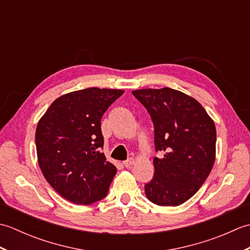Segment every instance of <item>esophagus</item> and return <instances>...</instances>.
I'll return each instance as SVG.
<instances>
[{"label": "esophagus", "mask_w": 250, "mask_h": 250, "mask_svg": "<svg viewBox=\"0 0 250 250\" xmlns=\"http://www.w3.org/2000/svg\"><path fill=\"white\" fill-rule=\"evenodd\" d=\"M134 162H135V160H134L133 158H129L128 160L124 162V166H125V167H131L134 164Z\"/></svg>", "instance_id": "34e87169"}]
</instances>
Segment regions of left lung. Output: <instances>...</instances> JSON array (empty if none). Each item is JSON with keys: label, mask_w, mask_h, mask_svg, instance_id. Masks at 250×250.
<instances>
[{"label": "left lung", "mask_w": 250, "mask_h": 250, "mask_svg": "<svg viewBox=\"0 0 250 250\" xmlns=\"http://www.w3.org/2000/svg\"><path fill=\"white\" fill-rule=\"evenodd\" d=\"M155 125V173L145 185L147 199L160 206H178L194 195L214 167L216 126L203 106L171 88L132 91Z\"/></svg>", "instance_id": "1"}]
</instances>
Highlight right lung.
I'll return each mask as SVG.
<instances>
[{"mask_svg":"<svg viewBox=\"0 0 250 250\" xmlns=\"http://www.w3.org/2000/svg\"><path fill=\"white\" fill-rule=\"evenodd\" d=\"M125 91L87 88L56 99L35 131L37 161L47 182L67 201L88 205L108 192L117 168L106 161L101 119Z\"/></svg>","mask_w":250,"mask_h":250,"instance_id":"1","label":"right lung"}]
</instances>
